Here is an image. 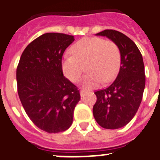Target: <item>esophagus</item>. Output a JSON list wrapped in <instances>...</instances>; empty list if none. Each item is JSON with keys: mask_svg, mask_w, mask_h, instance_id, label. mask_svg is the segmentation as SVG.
Listing matches in <instances>:
<instances>
[{"mask_svg": "<svg viewBox=\"0 0 160 160\" xmlns=\"http://www.w3.org/2000/svg\"><path fill=\"white\" fill-rule=\"evenodd\" d=\"M85 90L82 89V90H81V91H80V95H81V96H83L84 95H85Z\"/></svg>", "mask_w": 160, "mask_h": 160, "instance_id": "1", "label": "esophagus"}]
</instances>
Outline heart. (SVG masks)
<instances>
[{
	"label": "heart",
	"instance_id": "b5f03b06",
	"mask_svg": "<svg viewBox=\"0 0 160 160\" xmlns=\"http://www.w3.org/2000/svg\"><path fill=\"white\" fill-rule=\"evenodd\" d=\"M72 53L63 57L61 67L64 75L73 83L79 81L86 66L88 73L81 85L86 90L99 86L102 82H111L121 64V51L116 42L102 38H84L72 47Z\"/></svg>",
	"mask_w": 160,
	"mask_h": 160
}]
</instances>
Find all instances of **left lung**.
<instances>
[{
    "label": "left lung",
    "instance_id": "8db88e82",
    "mask_svg": "<svg viewBox=\"0 0 160 160\" xmlns=\"http://www.w3.org/2000/svg\"><path fill=\"white\" fill-rule=\"evenodd\" d=\"M96 35L116 42L121 51V67L110 86L95 92L97 99L93 116L103 128H121L132 121L142 102L145 85L143 59L136 44L123 33L107 29Z\"/></svg>",
    "mask_w": 160,
    "mask_h": 160
}]
</instances>
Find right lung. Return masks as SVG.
Listing matches in <instances>:
<instances>
[{
  "label": "right lung",
  "instance_id": "1",
  "mask_svg": "<svg viewBox=\"0 0 160 160\" xmlns=\"http://www.w3.org/2000/svg\"><path fill=\"white\" fill-rule=\"evenodd\" d=\"M73 36L58 32L42 34L23 51L16 71L20 101L33 124L48 133L68 129L75 106L80 100L78 88L63 75L61 61Z\"/></svg>",
  "mask_w": 160,
  "mask_h": 160
}]
</instances>
